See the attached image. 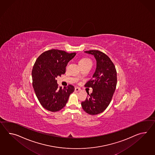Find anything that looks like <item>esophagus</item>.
Instances as JSON below:
<instances>
[{
  "label": "esophagus",
  "instance_id": "1",
  "mask_svg": "<svg viewBox=\"0 0 155 155\" xmlns=\"http://www.w3.org/2000/svg\"><path fill=\"white\" fill-rule=\"evenodd\" d=\"M81 91V89L79 88H78V87H76V88H75V91H76V92H78V91Z\"/></svg>",
  "mask_w": 155,
  "mask_h": 155
}]
</instances>
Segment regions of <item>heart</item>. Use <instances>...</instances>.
<instances>
[{"mask_svg": "<svg viewBox=\"0 0 155 155\" xmlns=\"http://www.w3.org/2000/svg\"><path fill=\"white\" fill-rule=\"evenodd\" d=\"M89 63H91V60L89 59L88 58H81L78 61V64H79V66H82L83 65H86V64H89ZM78 77L80 78L81 76L78 75Z\"/></svg>", "mask_w": 155, "mask_h": 155, "instance_id": "b5f03b06", "label": "heart"}]
</instances>
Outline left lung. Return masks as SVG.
<instances>
[{
	"mask_svg": "<svg viewBox=\"0 0 155 155\" xmlns=\"http://www.w3.org/2000/svg\"><path fill=\"white\" fill-rule=\"evenodd\" d=\"M84 52L94 56L96 68L92 78L84 85L92 88V93L88 94L89 97L82 102L81 105L87 113L96 115L103 112L111 101L117 83V71L105 54L96 50Z\"/></svg>",
	"mask_w": 155,
	"mask_h": 155,
	"instance_id": "8db88e82",
	"label": "left lung"
}]
</instances>
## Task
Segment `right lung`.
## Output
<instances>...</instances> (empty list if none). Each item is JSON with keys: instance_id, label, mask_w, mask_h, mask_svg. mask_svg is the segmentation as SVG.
Here are the masks:
<instances>
[{"instance_id": "obj_1", "label": "right lung", "mask_w": 155, "mask_h": 155, "mask_svg": "<svg viewBox=\"0 0 155 155\" xmlns=\"http://www.w3.org/2000/svg\"><path fill=\"white\" fill-rule=\"evenodd\" d=\"M76 54L49 50L42 53L35 61L32 71V86L39 102L47 110L56 112L62 109L74 91L71 84L64 88L59 87L56 78L64 74L68 62Z\"/></svg>"}]
</instances>
